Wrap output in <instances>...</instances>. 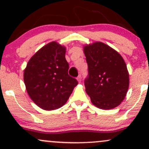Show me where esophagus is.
Returning <instances> with one entry per match:
<instances>
[{"mask_svg":"<svg viewBox=\"0 0 149 149\" xmlns=\"http://www.w3.org/2000/svg\"><path fill=\"white\" fill-rule=\"evenodd\" d=\"M77 80H78V81L79 82V83L81 82V75H78V76L77 77Z\"/></svg>","mask_w":149,"mask_h":149,"instance_id":"esophagus-1","label":"esophagus"}]
</instances>
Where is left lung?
Listing matches in <instances>:
<instances>
[{
  "mask_svg": "<svg viewBox=\"0 0 149 149\" xmlns=\"http://www.w3.org/2000/svg\"><path fill=\"white\" fill-rule=\"evenodd\" d=\"M84 52L88 66L84 85L92 103L106 110L118 107L129 87V74L123 57L101 42L85 46Z\"/></svg>",
  "mask_w": 149,
  "mask_h": 149,
  "instance_id": "1",
  "label": "left lung"
}]
</instances>
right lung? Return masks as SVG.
<instances>
[{
    "label": "right lung",
    "instance_id": "obj_1",
    "mask_svg": "<svg viewBox=\"0 0 149 149\" xmlns=\"http://www.w3.org/2000/svg\"><path fill=\"white\" fill-rule=\"evenodd\" d=\"M66 48L56 42H49L30 59L24 73L29 95L45 110H54L65 104L78 84L68 73Z\"/></svg>",
    "mask_w": 149,
    "mask_h": 149
}]
</instances>
